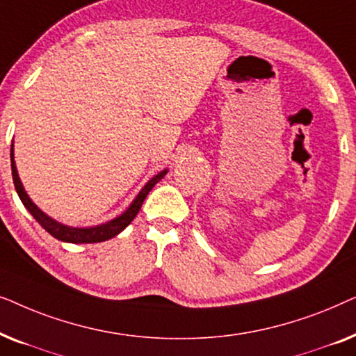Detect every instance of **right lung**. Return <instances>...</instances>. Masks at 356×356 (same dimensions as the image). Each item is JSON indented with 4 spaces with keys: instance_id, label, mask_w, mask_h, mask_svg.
Masks as SVG:
<instances>
[{
    "instance_id": "right-lung-1",
    "label": "right lung",
    "mask_w": 356,
    "mask_h": 356,
    "mask_svg": "<svg viewBox=\"0 0 356 356\" xmlns=\"http://www.w3.org/2000/svg\"><path fill=\"white\" fill-rule=\"evenodd\" d=\"M11 170H13L14 186H16V191L19 194V197H21L24 207L32 213L33 218H35V220L40 223V225L45 228L51 236H55L56 240L60 241L76 243V245H82V243L106 241L123 232L124 228L134 220V217L138 216L139 209L143 206L144 199L147 197L150 189H152L168 172V170H162V172L155 175L154 178H150L149 181L144 184V188L140 189L138 196L134 197V201L129 204V207L126 209L121 216L115 217L113 220L100 223V225H95V227H70V225H65V223H60L58 220H55V218H51L50 216H47V213L40 211V209L37 207V204L29 197V194L26 193V189H24L21 183V178H19L16 162H14V143L11 144Z\"/></svg>"
}]
</instances>
